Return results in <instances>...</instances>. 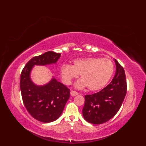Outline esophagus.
<instances>
[{"label": "esophagus", "mask_w": 146, "mask_h": 146, "mask_svg": "<svg viewBox=\"0 0 146 146\" xmlns=\"http://www.w3.org/2000/svg\"><path fill=\"white\" fill-rule=\"evenodd\" d=\"M70 94L71 96H73V97H74V96H76L78 94V93L76 92V91H74V90H71L70 92Z\"/></svg>", "instance_id": "esophagus-1"}]
</instances>
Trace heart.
<instances>
[{
	"label": "heart",
	"instance_id": "b5f03b06",
	"mask_svg": "<svg viewBox=\"0 0 146 146\" xmlns=\"http://www.w3.org/2000/svg\"><path fill=\"white\" fill-rule=\"evenodd\" d=\"M113 62L108 58L89 57L76 59L73 66L64 64L60 68L62 80L70 85L73 79L77 78L80 74L82 80L76 83L78 88L86 86L90 91H97L105 87L113 73Z\"/></svg>",
	"mask_w": 146,
	"mask_h": 146
}]
</instances>
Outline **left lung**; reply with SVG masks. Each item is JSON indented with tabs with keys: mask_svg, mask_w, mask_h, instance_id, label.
Here are the masks:
<instances>
[{
	"mask_svg": "<svg viewBox=\"0 0 146 146\" xmlns=\"http://www.w3.org/2000/svg\"><path fill=\"white\" fill-rule=\"evenodd\" d=\"M116 72L109 85L101 91L86 95L82 112L84 119L94 124H101L111 119L119 110L127 93L123 68L116 60Z\"/></svg>",
	"mask_w": 146,
	"mask_h": 146,
	"instance_id": "1",
	"label": "left lung"
}]
</instances>
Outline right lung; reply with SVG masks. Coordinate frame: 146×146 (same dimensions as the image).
Wrapping results in <instances>:
<instances>
[{
    "mask_svg": "<svg viewBox=\"0 0 146 146\" xmlns=\"http://www.w3.org/2000/svg\"><path fill=\"white\" fill-rule=\"evenodd\" d=\"M60 53L48 51L27 62L21 74L20 88L24 106L29 114L40 122H53L60 117L70 96V90L64 85L52 78L44 86L34 84L30 73L35 65L56 63Z\"/></svg>",
    "mask_w": 146,
    "mask_h": 146,
    "instance_id": "1",
    "label": "right lung"
}]
</instances>
